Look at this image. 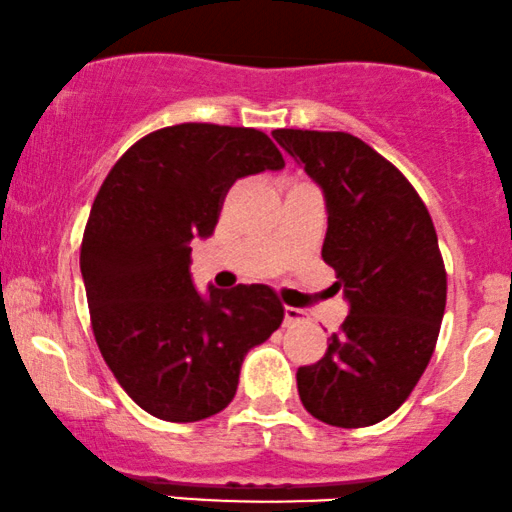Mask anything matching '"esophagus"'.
Masks as SVG:
<instances>
[{"label": "esophagus", "mask_w": 512, "mask_h": 512, "mask_svg": "<svg viewBox=\"0 0 512 512\" xmlns=\"http://www.w3.org/2000/svg\"><path fill=\"white\" fill-rule=\"evenodd\" d=\"M299 321H304V311L294 309V306H285V326H297Z\"/></svg>", "instance_id": "obj_1"}]
</instances>
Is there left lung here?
Listing matches in <instances>:
<instances>
[{
  "label": "left lung",
  "instance_id": "8db88e82",
  "mask_svg": "<svg viewBox=\"0 0 512 512\" xmlns=\"http://www.w3.org/2000/svg\"><path fill=\"white\" fill-rule=\"evenodd\" d=\"M273 136L323 189L321 256L350 302L326 354L299 366V398L330 426L378 424L410 398L436 350L448 280L434 222L405 174L362 138L304 129Z\"/></svg>",
  "mask_w": 512,
  "mask_h": 512
}]
</instances>
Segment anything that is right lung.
<instances>
[{
    "mask_svg": "<svg viewBox=\"0 0 512 512\" xmlns=\"http://www.w3.org/2000/svg\"><path fill=\"white\" fill-rule=\"evenodd\" d=\"M285 167L258 129L177 124L136 141L95 196L81 242L90 326L102 359L141 410L165 422L213 417L237 393L251 347L280 328L268 285L191 280V239L210 237L237 179Z\"/></svg>",
    "mask_w": 512,
    "mask_h": 512,
    "instance_id": "obj_1",
    "label": "right lung"
}]
</instances>
